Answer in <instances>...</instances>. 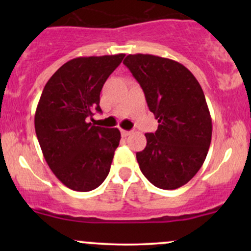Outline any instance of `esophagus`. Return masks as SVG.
<instances>
[{"label":"esophagus","instance_id":"34e87169","mask_svg":"<svg viewBox=\"0 0 251 251\" xmlns=\"http://www.w3.org/2000/svg\"><path fill=\"white\" fill-rule=\"evenodd\" d=\"M131 134V131H126V129H122V135L123 137H127V135Z\"/></svg>","mask_w":251,"mask_h":251}]
</instances>
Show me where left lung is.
<instances>
[{
	"label": "left lung",
	"mask_w": 251,
	"mask_h": 251,
	"mask_svg": "<svg viewBox=\"0 0 251 251\" xmlns=\"http://www.w3.org/2000/svg\"><path fill=\"white\" fill-rule=\"evenodd\" d=\"M124 65L142 86L150 111L158 119L154 133H145L146 148L137 160L150 183L175 190L201 168L212 123L200 82L185 66L151 54H129Z\"/></svg>",
	"instance_id": "left-lung-1"
}]
</instances>
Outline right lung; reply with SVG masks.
Wrapping results in <instances>:
<instances>
[{"label":"right lung","instance_id":"add662e5","mask_svg":"<svg viewBox=\"0 0 251 251\" xmlns=\"http://www.w3.org/2000/svg\"><path fill=\"white\" fill-rule=\"evenodd\" d=\"M124 56L72 59L51 75L40 97L34 123L43 157L57 179L74 191L97 189L111 169L120 131L89 119L101 112L100 92Z\"/></svg>","mask_w":251,"mask_h":251}]
</instances>
